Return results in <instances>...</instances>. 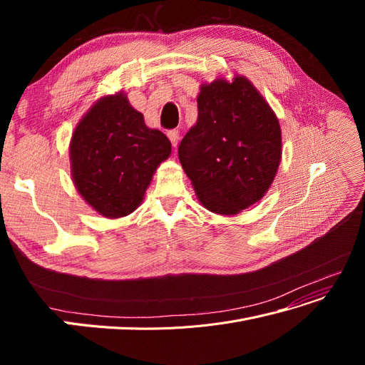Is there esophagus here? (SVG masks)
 I'll return each instance as SVG.
<instances>
[{
	"label": "esophagus",
	"instance_id": "esophagus-1",
	"mask_svg": "<svg viewBox=\"0 0 365 365\" xmlns=\"http://www.w3.org/2000/svg\"><path fill=\"white\" fill-rule=\"evenodd\" d=\"M168 137H169V140H170V143H172L173 146L178 145V141H180V132L178 130H176V129L169 130L168 132Z\"/></svg>",
	"mask_w": 365,
	"mask_h": 365
}]
</instances>
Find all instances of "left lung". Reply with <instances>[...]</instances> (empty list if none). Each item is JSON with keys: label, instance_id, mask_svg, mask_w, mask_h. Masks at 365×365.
Returning <instances> with one entry per match:
<instances>
[{"label": "left lung", "instance_id": "8db88e82", "mask_svg": "<svg viewBox=\"0 0 365 365\" xmlns=\"http://www.w3.org/2000/svg\"><path fill=\"white\" fill-rule=\"evenodd\" d=\"M197 120L178 148L200 202L235 216L269 190L282 161V129L269 103L245 76L202 83Z\"/></svg>", "mask_w": 365, "mask_h": 365}]
</instances>
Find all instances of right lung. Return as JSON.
<instances>
[{"instance_id": "1", "label": "right lung", "mask_w": 365, "mask_h": 365, "mask_svg": "<svg viewBox=\"0 0 365 365\" xmlns=\"http://www.w3.org/2000/svg\"><path fill=\"white\" fill-rule=\"evenodd\" d=\"M170 152L169 138L146 126L123 91L103 96L71 135L73 182L98 215L123 217L145 200L153 173Z\"/></svg>"}]
</instances>
